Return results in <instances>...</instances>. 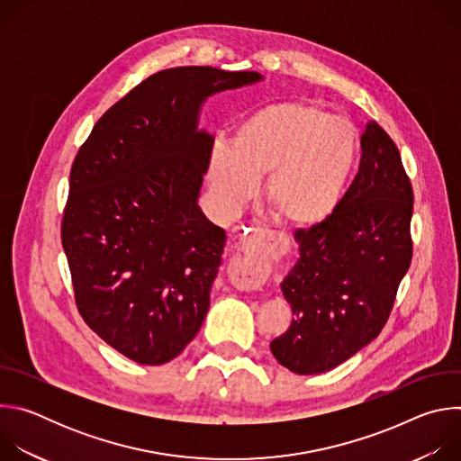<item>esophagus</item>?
Here are the masks:
<instances>
[{
  "label": "esophagus",
  "mask_w": 461,
  "mask_h": 461,
  "mask_svg": "<svg viewBox=\"0 0 461 461\" xmlns=\"http://www.w3.org/2000/svg\"><path fill=\"white\" fill-rule=\"evenodd\" d=\"M281 239L244 237L231 260V277L242 288H258L272 274V262L281 253Z\"/></svg>",
  "instance_id": "esophagus-1"
}]
</instances>
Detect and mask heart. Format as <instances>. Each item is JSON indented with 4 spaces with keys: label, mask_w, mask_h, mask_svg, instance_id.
<instances>
[{
    "label": "heart",
    "mask_w": 461,
    "mask_h": 461,
    "mask_svg": "<svg viewBox=\"0 0 461 461\" xmlns=\"http://www.w3.org/2000/svg\"><path fill=\"white\" fill-rule=\"evenodd\" d=\"M359 158L356 125L308 100L260 107L242 118L231 142L217 140L208 178L226 208H237L267 176L265 203L292 228H313L341 204Z\"/></svg>",
    "instance_id": "b5f03b06"
}]
</instances>
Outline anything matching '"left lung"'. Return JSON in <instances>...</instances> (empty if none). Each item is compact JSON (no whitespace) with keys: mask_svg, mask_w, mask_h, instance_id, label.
Returning a JSON list of instances; mask_svg holds the SVG:
<instances>
[{"mask_svg":"<svg viewBox=\"0 0 461 461\" xmlns=\"http://www.w3.org/2000/svg\"><path fill=\"white\" fill-rule=\"evenodd\" d=\"M361 149L334 215L294 233L299 258L281 283L294 317L270 348L295 374L330 370L375 339L411 268L414 191L400 149L375 120Z\"/></svg>","mask_w":461,"mask_h":461,"instance_id":"1","label":"left lung"}]
</instances>
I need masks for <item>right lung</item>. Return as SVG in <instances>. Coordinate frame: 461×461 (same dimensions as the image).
<instances>
[{
    "label": "right lung",
    "instance_id": "add662e5",
    "mask_svg": "<svg viewBox=\"0 0 461 461\" xmlns=\"http://www.w3.org/2000/svg\"><path fill=\"white\" fill-rule=\"evenodd\" d=\"M253 71L175 68L109 107L78 149L61 217L80 315L140 365L176 357L199 332L226 242L196 206L213 140L203 100Z\"/></svg>",
    "mask_w": 461,
    "mask_h": 461
}]
</instances>
